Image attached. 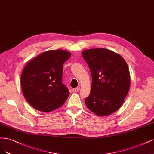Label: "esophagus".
<instances>
[{"label":"esophagus","instance_id":"34e87169","mask_svg":"<svg viewBox=\"0 0 154 154\" xmlns=\"http://www.w3.org/2000/svg\"><path fill=\"white\" fill-rule=\"evenodd\" d=\"M79 90H80V88H79V87H77V88H73L72 91H73V92L75 93V92H78V91H79Z\"/></svg>","mask_w":154,"mask_h":154}]
</instances>
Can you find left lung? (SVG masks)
<instances>
[{
	"mask_svg": "<svg viewBox=\"0 0 154 154\" xmlns=\"http://www.w3.org/2000/svg\"><path fill=\"white\" fill-rule=\"evenodd\" d=\"M82 55L92 77L91 92L85 98L86 105L98 116L109 115L121 107L129 90L127 64L119 54L103 48L86 50Z\"/></svg>",
	"mask_w": 154,
	"mask_h": 154,
	"instance_id": "left-lung-1",
	"label": "left lung"
}]
</instances>
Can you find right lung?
<instances>
[{
    "label": "right lung",
    "instance_id": "1",
    "mask_svg": "<svg viewBox=\"0 0 154 154\" xmlns=\"http://www.w3.org/2000/svg\"><path fill=\"white\" fill-rule=\"evenodd\" d=\"M70 56L66 51H48L24 68L20 78L22 93L32 107L51 112L65 102L70 92L62 82L63 66Z\"/></svg>",
    "mask_w": 154,
    "mask_h": 154
}]
</instances>
